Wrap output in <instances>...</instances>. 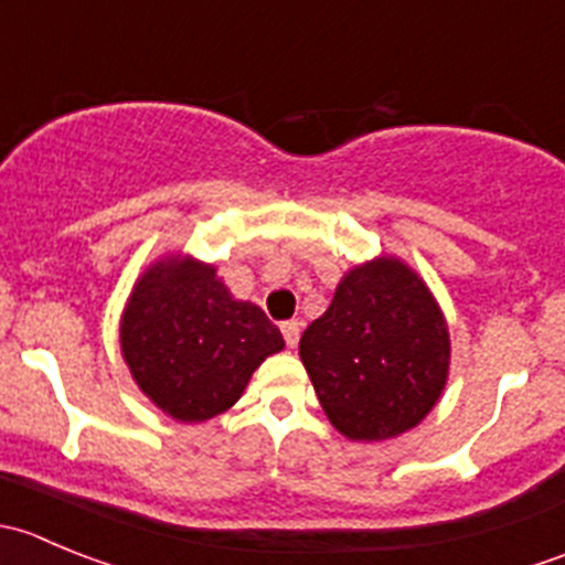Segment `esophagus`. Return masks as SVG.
I'll list each match as a JSON object with an SVG mask.
<instances>
[{"label":"esophagus","mask_w":565,"mask_h":565,"mask_svg":"<svg viewBox=\"0 0 565 565\" xmlns=\"http://www.w3.org/2000/svg\"><path fill=\"white\" fill-rule=\"evenodd\" d=\"M281 333H284V341H287V347H295L300 339V322L298 319H287V322H281Z\"/></svg>","instance_id":"obj_1"}]
</instances>
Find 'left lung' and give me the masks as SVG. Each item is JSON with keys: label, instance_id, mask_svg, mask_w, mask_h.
Listing matches in <instances>:
<instances>
[{"label": "left lung", "instance_id": "8db88e82", "mask_svg": "<svg viewBox=\"0 0 565 565\" xmlns=\"http://www.w3.org/2000/svg\"><path fill=\"white\" fill-rule=\"evenodd\" d=\"M448 355L435 298L396 259L347 273L328 311L300 335L319 404L350 440H388L420 424L446 385Z\"/></svg>", "mask_w": 565, "mask_h": 565}]
</instances>
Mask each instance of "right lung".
<instances>
[{
	"instance_id": "obj_1",
	"label": "right lung",
	"mask_w": 565,
	"mask_h": 565,
	"mask_svg": "<svg viewBox=\"0 0 565 565\" xmlns=\"http://www.w3.org/2000/svg\"><path fill=\"white\" fill-rule=\"evenodd\" d=\"M119 341L139 388L185 424L230 409L254 369L284 350L265 311L232 298L213 267L193 259L158 262L141 276Z\"/></svg>"
}]
</instances>
